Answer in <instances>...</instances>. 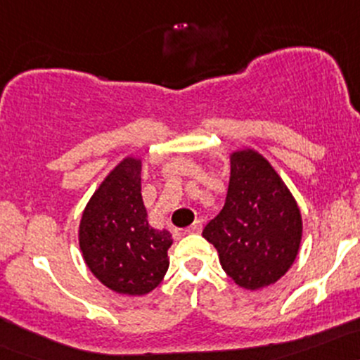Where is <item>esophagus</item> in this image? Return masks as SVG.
Listing matches in <instances>:
<instances>
[{
    "instance_id": "esophagus-1",
    "label": "esophagus",
    "mask_w": 360,
    "mask_h": 360,
    "mask_svg": "<svg viewBox=\"0 0 360 360\" xmlns=\"http://www.w3.org/2000/svg\"><path fill=\"white\" fill-rule=\"evenodd\" d=\"M201 231V220H195L189 227L186 229L188 234H198V232Z\"/></svg>"
}]
</instances>
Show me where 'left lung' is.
I'll list each match as a JSON object with an SVG mask.
<instances>
[{"label":"left lung","mask_w":360,"mask_h":360,"mask_svg":"<svg viewBox=\"0 0 360 360\" xmlns=\"http://www.w3.org/2000/svg\"><path fill=\"white\" fill-rule=\"evenodd\" d=\"M302 220L294 196L255 150L231 155L224 208L205 225L224 271L248 290L276 282L297 256Z\"/></svg>","instance_id":"1"}]
</instances>
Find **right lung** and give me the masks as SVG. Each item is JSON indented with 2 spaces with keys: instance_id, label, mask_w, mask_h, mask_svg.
Returning a JSON list of instances; mask_svg holds the SVG:
<instances>
[{
  "instance_id": "1",
  "label": "right lung",
  "mask_w": 360,
  "mask_h": 360,
  "mask_svg": "<svg viewBox=\"0 0 360 360\" xmlns=\"http://www.w3.org/2000/svg\"><path fill=\"white\" fill-rule=\"evenodd\" d=\"M140 176V160H122L94 193L80 222L86 266L110 290L128 295L159 285L172 244L167 231L148 225Z\"/></svg>"
}]
</instances>
